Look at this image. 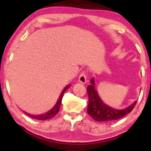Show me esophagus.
I'll use <instances>...</instances> for the list:
<instances>
[{
	"instance_id": "obj_1",
	"label": "esophagus",
	"mask_w": 151,
	"mask_h": 151,
	"mask_svg": "<svg viewBox=\"0 0 151 151\" xmlns=\"http://www.w3.org/2000/svg\"><path fill=\"white\" fill-rule=\"evenodd\" d=\"M79 82L82 83V84H85L86 81V77L84 74V72H81V73L79 74Z\"/></svg>"
}]
</instances>
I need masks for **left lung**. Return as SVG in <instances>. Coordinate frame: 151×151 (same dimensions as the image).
Instances as JSON below:
<instances>
[{
	"instance_id": "8db88e82",
	"label": "left lung",
	"mask_w": 151,
	"mask_h": 151,
	"mask_svg": "<svg viewBox=\"0 0 151 151\" xmlns=\"http://www.w3.org/2000/svg\"><path fill=\"white\" fill-rule=\"evenodd\" d=\"M91 84L88 86L89 104L87 113L96 121H112L121 119L133 110L136 104V101L125 109H116L104 103L95 89V81L91 79Z\"/></svg>"
}]
</instances>
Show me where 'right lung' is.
<instances>
[{"label": "right lung", "instance_id": "1", "mask_svg": "<svg viewBox=\"0 0 151 151\" xmlns=\"http://www.w3.org/2000/svg\"><path fill=\"white\" fill-rule=\"evenodd\" d=\"M70 84H68V85L66 86V87L65 88V89H63V91H62L61 94H60V97H59L58 101H57L56 104L55 105V106H54L53 108L52 109H50L49 111L46 112L45 114H40V115H32V114H27V112H25V113L26 114H27V115H28L30 117L32 118V119H38V120L45 121V120H47V119H52V118H53L54 116H55L56 115V114L58 113L59 111H60V105H61L62 97H63L64 93H65V92L66 91H67V89H68V88H70Z\"/></svg>", "mask_w": 151, "mask_h": 151}]
</instances>
